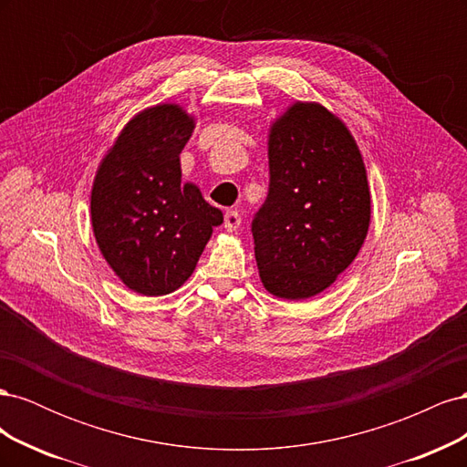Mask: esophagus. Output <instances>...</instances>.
I'll use <instances>...</instances> for the list:
<instances>
[{"instance_id": "34e87169", "label": "esophagus", "mask_w": 467, "mask_h": 467, "mask_svg": "<svg viewBox=\"0 0 467 467\" xmlns=\"http://www.w3.org/2000/svg\"><path fill=\"white\" fill-rule=\"evenodd\" d=\"M239 225H242V216H239V212L237 210H230V212H225V216H223V228L228 230V232H235Z\"/></svg>"}]
</instances>
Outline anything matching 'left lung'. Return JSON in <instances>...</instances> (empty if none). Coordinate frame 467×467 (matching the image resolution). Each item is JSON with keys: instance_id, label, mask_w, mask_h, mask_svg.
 I'll return each instance as SVG.
<instances>
[{"instance_id": "8db88e82", "label": "left lung", "mask_w": 467, "mask_h": 467, "mask_svg": "<svg viewBox=\"0 0 467 467\" xmlns=\"http://www.w3.org/2000/svg\"><path fill=\"white\" fill-rule=\"evenodd\" d=\"M268 194L251 232L263 286L285 300L329 288L370 225V189L355 138L317 103H294L268 134Z\"/></svg>"}]
</instances>
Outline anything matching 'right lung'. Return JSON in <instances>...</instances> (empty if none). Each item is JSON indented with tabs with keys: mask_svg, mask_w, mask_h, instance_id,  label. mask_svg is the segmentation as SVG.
Here are the masks:
<instances>
[{
	"mask_svg": "<svg viewBox=\"0 0 467 467\" xmlns=\"http://www.w3.org/2000/svg\"><path fill=\"white\" fill-rule=\"evenodd\" d=\"M194 119L179 105L150 107L124 126L97 169L91 223L97 245L130 290L163 296L185 285L223 222L192 182H181L179 155Z\"/></svg>",
	"mask_w": 467,
	"mask_h": 467,
	"instance_id": "right-lung-1",
	"label": "right lung"
}]
</instances>
